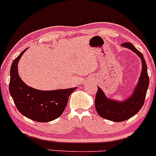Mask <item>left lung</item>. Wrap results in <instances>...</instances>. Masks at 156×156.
Returning a JSON list of instances; mask_svg holds the SVG:
<instances>
[{
    "instance_id": "8db88e82",
    "label": "left lung",
    "mask_w": 156,
    "mask_h": 156,
    "mask_svg": "<svg viewBox=\"0 0 156 156\" xmlns=\"http://www.w3.org/2000/svg\"><path fill=\"white\" fill-rule=\"evenodd\" d=\"M122 47L130 49L139 55L141 60V72L138 83L133 92L124 101L118 102L108 99L103 91L98 87L95 97V108L101 117L114 122H122L130 119L136 114L144 103L147 90L149 86L147 67L142 53L130 42L122 44Z\"/></svg>"
}]
</instances>
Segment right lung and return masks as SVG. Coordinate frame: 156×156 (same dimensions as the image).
<instances>
[{
  "mask_svg": "<svg viewBox=\"0 0 156 156\" xmlns=\"http://www.w3.org/2000/svg\"><path fill=\"white\" fill-rule=\"evenodd\" d=\"M25 49L12 62L9 92L17 110L25 117L39 122H48L59 117L67 106L69 95L77 87L53 91L38 90L28 87L20 78L17 64Z\"/></svg>",
  "mask_w": 156,
  "mask_h": 156,
  "instance_id": "obj_1",
  "label": "right lung"
}]
</instances>
